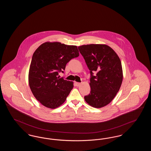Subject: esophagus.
I'll use <instances>...</instances> for the list:
<instances>
[{
	"label": "esophagus",
	"instance_id": "esophagus-1",
	"mask_svg": "<svg viewBox=\"0 0 151 151\" xmlns=\"http://www.w3.org/2000/svg\"><path fill=\"white\" fill-rule=\"evenodd\" d=\"M75 84L76 86H78L81 85V83H78V82H75Z\"/></svg>",
	"mask_w": 151,
	"mask_h": 151
}]
</instances>
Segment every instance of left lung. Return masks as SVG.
Returning a JSON list of instances; mask_svg holds the SVG:
<instances>
[{"instance_id":"obj_1","label":"left lung","mask_w":151,"mask_h":151,"mask_svg":"<svg viewBox=\"0 0 151 151\" xmlns=\"http://www.w3.org/2000/svg\"><path fill=\"white\" fill-rule=\"evenodd\" d=\"M90 70L91 93L84 97L90 106L104 107L113 100L123 80L121 60L114 50L105 44H89L78 47ZM96 75L93 76V72Z\"/></svg>"}]
</instances>
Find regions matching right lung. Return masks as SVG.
Segmentation results:
<instances>
[{
    "mask_svg": "<svg viewBox=\"0 0 151 151\" xmlns=\"http://www.w3.org/2000/svg\"><path fill=\"white\" fill-rule=\"evenodd\" d=\"M79 55L76 46L59 42H46L35 51L29 67V85L44 106L53 109L65 102L73 83L59 78L58 72H63L66 64Z\"/></svg>",
    "mask_w": 151,
    "mask_h": 151,
    "instance_id": "right-lung-1",
    "label": "right lung"
}]
</instances>
